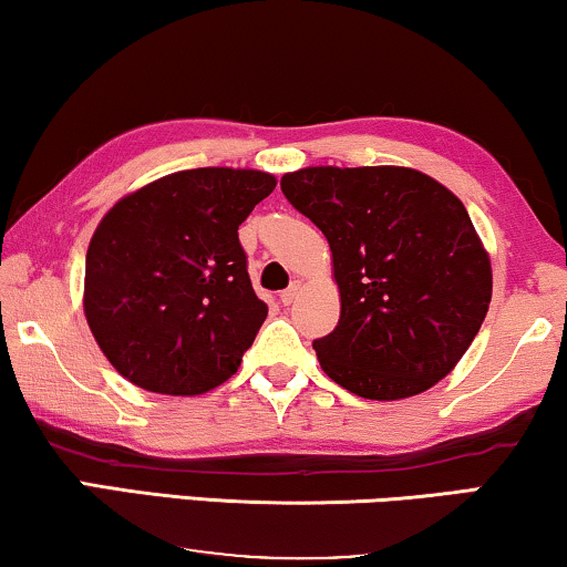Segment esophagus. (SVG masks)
I'll return each mask as SVG.
<instances>
[{"label": "esophagus", "instance_id": "esophagus-1", "mask_svg": "<svg viewBox=\"0 0 567 567\" xmlns=\"http://www.w3.org/2000/svg\"><path fill=\"white\" fill-rule=\"evenodd\" d=\"M299 291H301V284H299V281H291L289 289L281 291V297H278V299H281V305H284V307H291L293 301H297Z\"/></svg>", "mask_w": 567, "mask_h": 567}]
</instances>
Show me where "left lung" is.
<instances>
[{
	"mask_svg": "<svg viewBox=\"0 0 567 567\" xmlns=\"http://www.w3.org/2000/svg\"><path fill=\"white\" fill-rule=\"evenodd\" d=\"M289 204L328 239L340 320L315 340L332 382L367 400L431 390L475 340L493 270L467 208L413 167H305Z\"/></svg>",
	"mask_w": 567,
	"mask_h": 567,
	"instance_id": "obj_1",
	"label": "left lung"
}]
</instances>
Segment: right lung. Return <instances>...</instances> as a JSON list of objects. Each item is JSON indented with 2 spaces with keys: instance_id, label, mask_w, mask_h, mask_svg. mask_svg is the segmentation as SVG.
I'll list each match as a JSON object with an SVG mask.
<instances>
[{
  "instance_id": "add662e5",
  "label": "right lung",
  "mask_w": 567,
  "mask_h": 567,
  "mask_svg": "<svg viewBox=\"0 0 567 567\" xmlns=\"http://www.w3.org/2000/svg\"><path fill=\"white\" fill-rule=\"evenodd\" d=\"M276 177L198 167L123 196L87 247L84 317L131 384L193 398L227 382L262 320L237 229Z\"/></svg>"
}]
</instances>
